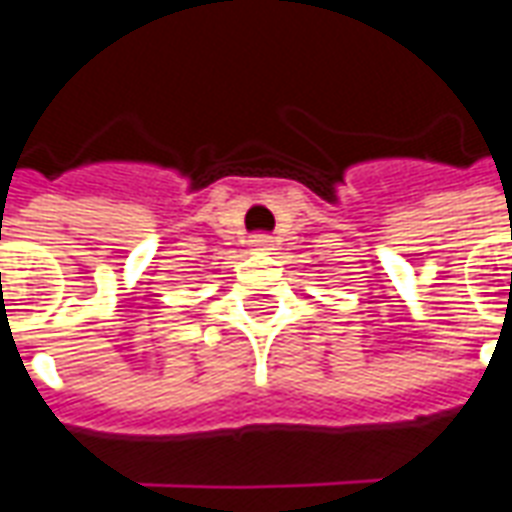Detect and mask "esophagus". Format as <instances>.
<instances>
[{"instance_id":"34e87169","label":"esophagus","mask_w":512,"mask_h":512,"mask_svg":"<svg viewBox=\"0 0 512 512\" xmlns=\"http://www.w3.org/2000/svg\"><path fill=\"white\" fill-rule=\"evenodd\" d=\"M252 246L268 249V246H271V235H255V238H252Z\"/></svg>"}]
</instances>
